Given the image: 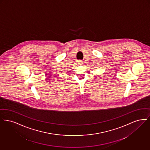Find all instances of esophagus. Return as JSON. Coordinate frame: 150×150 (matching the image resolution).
Listing matches in <instances>:
<instances>
[{"instance_id":"esophagus-1","label":"esophagus","mask_w":150,"mask_h":150,"mask_svg":"<svg viewBox=\"0 0 150 150\" xmlns=\"http://www.w3.org/2000/svg\"><path fill=\"white\" fill-rule=\"evenodd\" d=\"M83 61L82 60H78V61H77V62H78V63L79 64H82L83 63Z\"/></svg>"}]
</instances>
